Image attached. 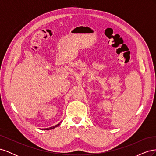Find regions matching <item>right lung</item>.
<instances>
[{
	"mask_svg": "<svg viewBox=\"0 0 156 156\" xmlns=\"http://www.w3.org/2000/svg\"><path fill=\"white\" fill-rule=\"evenodd\" d=\"M61 123V122H60ZM60 123H59V124H58L57 125H56V126H53V127H49V128H46V129H44L45 130H49V129H54V128H55L56 127H58L60 124Z\"/></svg>",
	"mask_w": 156,
	"mask_h": 156,
	"instance_id": "right-lung-1",
	"label": "right lung"
}]
</instances>
